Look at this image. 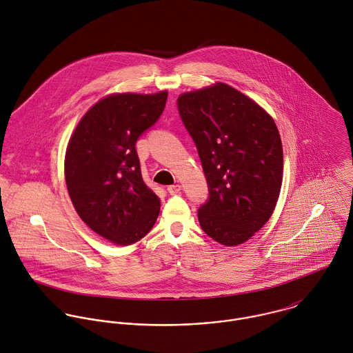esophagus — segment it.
<instances>
[{
  "instance_id": "esophagus-1",
  "label": "esophagus",
  "mask_w": 353,
  "mask_h": 353,
  "mask_svg": "<svg viewBox=\"0 0 353 353\" xmlns=\"http://www.w3.org/2000/svg\"><path fill=\"white\" fill-rule=\"evenodd\" d=\"M167 192H168V194L174 196V194H176V193L181 192V186H179V185H171V186L167 188Z\"/></svg>"
}]
</instances>
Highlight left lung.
Segmentation results:
<instances>
[{"label":"left lung","mask_w":353,"mask_h":353,"mask_svg":"<svg viewBox=\"0 0 353 353\" xmlns=\"http://www.w3.org/2000/svg\"><path fill=\"white\" fill-rule=\"evenodd\" d=\"M181 119L201 160L209 197L202 231L236 246L270 219L283 182V145L272 117L235 88L216 85L178 98Z\"/></svg>","instance_id":"1"}]
</instances>
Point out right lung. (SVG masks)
Masks as SVG:
<instances>
[{"label":"right lung","mask_w":353,"mask_h":353,"mask_svg":"<svg viewBox=\"0 0 353 353\" xmlns=\"http://www.w3.org/2000/svg\"><path fill=\"white\" fill-rule=\"evenodd\" d=\"M167 92L107 97L79 122L66 150L65 179L81 220L126 246L151 231L160 210L144 183L136 143L160 118Z\"/></svg>","instance_id":"add662e5"}]
</instances>
